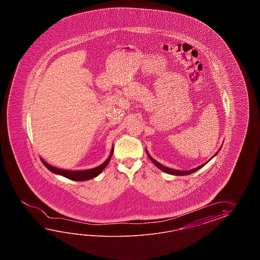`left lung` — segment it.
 I'll return each mask as SVG.
<instances>
[{"label":"left lung","instance_id":"1","mask_svg":"<svg viewBox=\"0 0 260 260\" xmlns=\"http://www.w3.org/2000/svg\"><path fill=\"white\" fill-rule=\"evenodd\" d=\"M221 147L219 148V149L217 150V152L215 153V155L212 157V158H214L215 156H216L217 153H218V151L220 150ZM146 152H147V155L149 156V160H151L153 164H154L155 166H157L160 170L161 171L165 172L166 174H170V175H173V176H187V175H189V174H192L194 172L197 171V170H199L200 168H202L203 166H205L209 160L212 159L211 158L210 160H208V161H206L205 162L204 165H202V166H198V167H196V168H194V169H191V170H188V171H182V170H177V169H173V168H169V167H166V166H162V165H160V162H158L157 160H154L150 155H149V152H148V150L146 149Z\"/></svg>","mask_w":260,"mask_h":260}]
</instances>
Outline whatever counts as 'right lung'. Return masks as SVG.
Segmentation results:
<instances>
[{"mask_svg":"<svg viewBox=\"0 0 260 260\" xmlns=\"http://www.w3.org/2000/svg\"><path fill=\"white\" fill-rule=\"evenodd\" d=\"M113 150H114V149H113V146H112L111 153L109 155L108 159L103 164H101L100 166H96V167L92 168V169H87V170L72 171V170L60 169V168H57V167H55V166H50L49 164H47L42 158H41V160L43 161V164L45 166V167L49 171L54 173L55 175H59V176H62V177H67V178L73 180V181H84V180H89V179H92L94 177H98L100 173L105 169L106 166L109 165V162L111 160V156L113 154Z\"/></svg>","mask_w":260,"mask_h":260,"instance_id":"right-lung-1","label":"right lung"}]
</instances>
